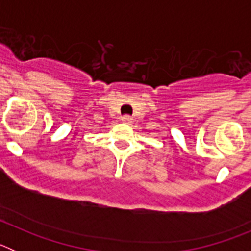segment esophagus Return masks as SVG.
I'll use <instances>...</instances> for the list:
<instances>
[{
    "label": "esophagus",
    "mask_w": 251,
    "mask_h": 251,
    "mask_svg": "<svg viewBox=\"0 0 251 251\" xmlns=\"http://www.w3.org/2000/svg\"><path fill=\"white\" fill-rule=\"evenodd\" d=\"M122 122L126 124H130L132 123V118H130L129 115H123V117H122Z\"/></svg>",
    "instance_id": "esophagus-1"
}]
</instances>
